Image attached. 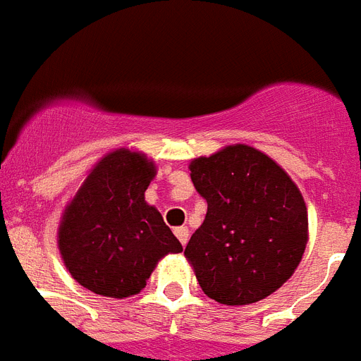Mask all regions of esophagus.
<instances>
[{
	"instance_id": "obj_1",
	"label": "esophagus",
	"mask_w": 361,
	"mask_h": 361,
	"mask_svg": "<svg viewBox=\"0 0 361 361\" xmlns=\"http://www.w3.org/2000/svg\"><path fill=\"white\" fill-rule=\"evenodd\" d=\"M174 234L176 238L180 240L181 245L185 247L187 241H189V228H187V226H178V228H174Z\"/></svg>"
}]
</instances>
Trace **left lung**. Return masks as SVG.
<instances>
[{"label":"left lung","instance_id":"8db88e82","mask_svg":"<svg viewBox=\"0 0 361 361\" xmlns=\"http://www.w3.org/2000/svg\"><path fill=\"white\" fill-rule=\"evenodd\" d=\"M206 219L185 247L198 285L225 305H247L290 279L307 245V208L290 176L245 144L189 164Z\"/></svg>","mask_w":361,"mask_h":361}]
</instances>
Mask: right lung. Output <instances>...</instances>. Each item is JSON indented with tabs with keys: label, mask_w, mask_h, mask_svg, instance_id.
<instances>
[{
	"label": "right lung",
	"mask_w": 361,
	"mask_h": 361,
	"mask_svg": "<svg viewBox=\"0 0 361 361\" xmlns=\"http://www.w3.org/2000/svg\"><path fill=\"white\" fill-rule=\"evenodd\" d=\"M157 169L144 153L116 149L95 164L67 204L58 231L65 266L84 288L135 296L157 262L183 247L144 200Z\"/></svg>",
	"instance_id": "obj_1"
}]
</instances>
